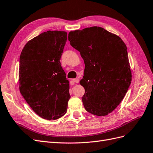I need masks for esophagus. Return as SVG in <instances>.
<instances>
[{
  "label": "esophagus",
  "mask_w": 153,
  "mask_h": 153,
  "mask_svg": "<svg viewBox=\"0 0 153 153\" xmlns=\"http://www.w3.org/2000/svg\"><path fill=\"white\" fill-rule=\"evenodd\" d=\"M79 82V79H78V78H75V79H73L72 80H71V83L72 84H74V83H78Z\"/></svg>",
  "instance_id": "1"
}]
</instances>
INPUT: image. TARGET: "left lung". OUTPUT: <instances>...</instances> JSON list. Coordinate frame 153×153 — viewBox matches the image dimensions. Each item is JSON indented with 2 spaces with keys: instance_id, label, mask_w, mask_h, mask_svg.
<instances>
[{
  "instance_id": "8db88e82",
  "label": "left lung",
  "mask_w": 153,
  "mask_h": 153,
  "mask_svg": "<svg viewBox=\"0 0 153 153\" xmlns=\"http://www.w3.org/2000/svg\"><path fill=\"white\" fill-rule=\"evenodd\" d=\"M68 40L84 59L82 98L89 113L104 116L121 102L131 81L127 47L117 35L100 27L69 32Z\"/></svg>"
}]
</instances>
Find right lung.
I'll list each match as a JSON object with an SVG mask.
<instances>
[{
	"label": "right lung",
	"mask_w": 153,
	"mask_h": 153,
	"mask_svg": "<svg viewBox=\"0 0 153 153\" xmlns=\"http://www.w3.org/2000/svg\"><path fill=\"white\" fill-rule=\"evenodd\" d=\"M66 41V32H45L28 41L20 56V91L34 112L47 120L67 112L69 84L60 61Z\"/></svg>",
	"instance_id": "1"
}]
</instances>
